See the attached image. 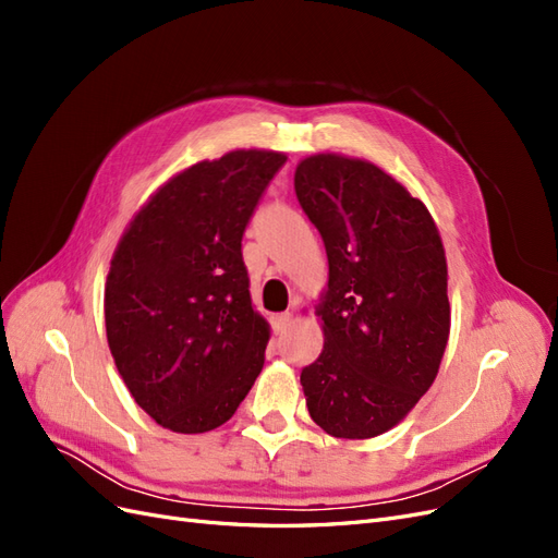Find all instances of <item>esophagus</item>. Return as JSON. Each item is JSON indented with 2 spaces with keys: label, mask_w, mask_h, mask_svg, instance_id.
Here are the masks:
<instances>
[{
  "label": "esophagus",
  "mask_w": 558,
  "mask_h": 558,
  "mask_svg": "<svg viewBox=\"0 0 558 558\" xmlns=\"http://www.w3.org/2000/svg\"><path fill=\"white\" fill-rule=\"evenodd\" d=\"M291 320H293V312L277 314V316H275V330H277V332H283L286 328L291 326Z\"/></svg>",
  "instance_id": "1"
}]
</instances>
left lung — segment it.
<instances>
[{
	"mask_svg": "<svg viewBox=\"0 0 558 558\" xmlns=\"http://www.w3.org/2000/svg\"><path fill=\"white\" fill-rule=\"evenodd\" d=\"M293 181L328 253L324 351L300 384L316 426L367 440L398 426L440 369L451 328L440 230L367 160L314 154Z\"/></svg>",
	"mask_w": 558,
	"mask_h": 558,
	"instance_id": "1",
	"label": "left lung"
}]
</instances>
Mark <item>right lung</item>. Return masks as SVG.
<instances>
[{
	"mask_svg": "<svg viewBox=\"0 0 558 558\" xmlns=\"http://www.w3.org/2000/svg\"><path fill=\"white\" fill-rule=\"evenodd\" d=\"M286 154L238 148L167 179L132 216L105 286L107 342L134 402L174 433L238 412L265 363L242 234Z\"/></svg>",
	"mask_w": 558,
	"mask_h": 558,
	"instance_id": "add662e5",
	"label": "right lung"
}]
</instances>
